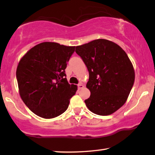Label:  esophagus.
I'll return each instance as SVG.
<instances>
[{
    "label": "esophagus",
    "instance_id": "obj_1",
    "mask_svg": "<svg viewBox=\"0 0 155 155\" xmlns=\"http://www.w3.org/2000/svg\"><path fill=\"white\" fill-rule=\"evenodd\" d=\"M84 85H83L82 84H78V90H81L82 88H84Z\"/></svg>",
    "mask_w": 155,
    "mask_h": 155
}]
</instances>
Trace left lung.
Instances as JSON below:
<instances>
[{"instance_id": "8db88e82", "label": "left lung", "mask_w": 155, "mask_h": 155, "mask_svg": "<svg viewBox=\"0 0 155 155\" xmlns=\"http://www.w3.org/2000/svg\"><path fill=\"white\" fill-rule=\"evenodd\" d=\"M75 51L89 72L86 87L91 96L85 100L86 107L97 115L114 114L126 102L134 83L127 55L117 44L104 39L77 46Z\"/></svg>"}]
</instances>
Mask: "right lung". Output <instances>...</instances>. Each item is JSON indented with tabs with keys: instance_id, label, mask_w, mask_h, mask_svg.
I'll return each mask as SVG.
<instances>
[{
	"instance_id": "right-lung-1",
	"label": "right lung",
	"mask_w": 155,
	"mask_h": 155,
	"mask_svg": "<svg viewBox=\"0 0 155 155\" xmlns=\"http://www.w3.org/2000/svg\"><path fill=\"white\" fill-rule=\"evenodd\" d=\"M75 47L55 42L35 46L21 59L17 69L19 94L27 107L43 118H54L68 109L77 86L69 84L67 64Z\"/></svg>"
}]
</instances>
